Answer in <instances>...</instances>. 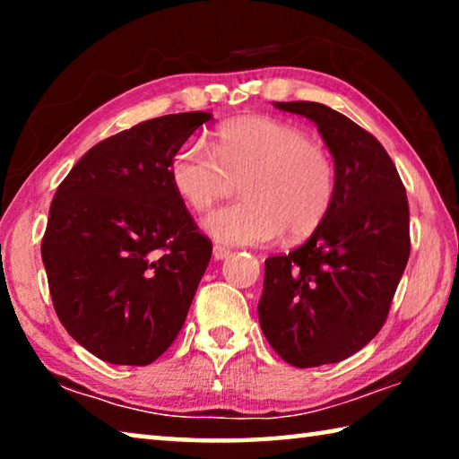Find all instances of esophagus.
<instances>
[{
	"mask_svg": "<svg viewBox=\"0 0 459 459\" xmlns=\"http://www.w3.org/2000/svg\"><path fill=\"white\" fill-rule=\"evenodd\" d=\"M229 255H230V248H229V247H222V245H214V247H212V257H214L216 261L227 259Z\"/></svg>",
	"mask_w": 459,
	"mask_h": 459,
	"instance_id": "obj_1",
	"label": "esophagus"
}]
</instances>
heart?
Listing matches in <instances>:
<instances>
[{
  "mask_svg": "<svg viewBox=\"0 0 459 459\" xmlns=\"http://www.w3.org/2000/svg\"><path fill=\"white\" fill-rule=\"evenodd\" d=\"M169 184L186 204L206 212L243 180V200L204 219L206 235L222 245H269L287 230L307 237L328 216L336 196V166L304 129L271 117L224 123L214 153L202 142L176 147Z\"/></svg>",
  "mask_w": 459,
  "mask_h": 459,
  "instance_id": "b5f03b06",
  "label": "heart"
}]
</instances>
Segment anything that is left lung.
Listing matches in <instances>:
<instances>
[{"label":"left lung","mask_w":459,"mask_h":459,"mask_svg":"<svg viewBox=\"0 0 459 459\" xmlns=\"http://www.w3.org/2000/svg\"><path fill=\"white\" fill-rule=\"evenodd\" d=\"M317 126L336 166V196L304 245L265 261L261 330L298 368L340 362L377 336L407 267L409 202L375 135L312 100L275 103Z\"/></svg>","instance_id":"obj_1"}]
</instances>
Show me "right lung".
<instances>
[{"label":"right lung","instance_id":"right-lung-1","mask_svg":"<svg viewBox=\"0 0 459 459\" xmlns=\"http://www.w3.org/2000/svg\"><path fill=\"white\" fill-rule=\"evenodd\" d=\"M211 113L155 117L97 143L58 186L42 238L52 304L97 359L145 367L188 316L212 243L168 164Z\"/></svg>","mask_w":459,"mask_h":459}]
</instances>
